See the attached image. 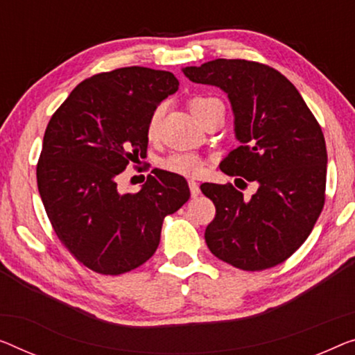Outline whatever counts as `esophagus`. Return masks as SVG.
I'll list each match as a JSON object with an SVG mask.
<instances>
[{
    "label": "esophagus",
    "instance_id": "obj_1",
    "mask_svg": "<svg viewBox=\"0 0 355 355\" xmlns=\"http://www.w3.org/2000/svg\"><path fill=\"white\" fill-rule=\"evenodd\" d=\"M189 184V191H191V196L193 198H198V196L200 194V189H199V184L194 182V180H189L188 182Z\"/></svg>",
    "mask_w": 355,
    "mask_h": 355
}]
</instances>
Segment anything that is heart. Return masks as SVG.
Here are the masks:
<instances>
[{
    "mask_svg": "<svg viewBox=\"0 0 355 355\" xmlns=\"http://www.w3.org/2000/svg\"><path fill=\"white\" fill-rule=\"evenodd\" d=\"M211 102H216V98L194 97L189 100V110H191V113L196 116V118H198L200 111H202ZM161 116H162L161 107L153 111V114L150 118V124H148V134H150V137L156 134L157 125H159V121H161ZM161 166H162V168H166V171L182 173V175H198V173L202 171V161H200L198 156L189 155V153H175V155L166 157V159L161 162Z\"/></svg>",
    "mask_w": 355,
    "mask_h": 355,
    "instance_id": "1",
    "label": "heart"
}]
</instances>
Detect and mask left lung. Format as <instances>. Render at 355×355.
<instances>
[{
  "label": "left lung",
  "mask_w": 355,
  "mask_h": 355,
  "mask_svg": "<svg viewBox=\"0 0 355 355\" xmlns=\"http://www.w3.org/2000/svg\"><path fill=\"white\" fill-rule=\"evenodd\" d=\"M182 71L228 95L241 145L220 168L258 184L250 199L232 184H200L216 209L205 230L207 247L244 271L276 266L308 239L324 207L327 148L320 125L293 84L263 63L216 59Z\"/></svg>",
  "instance_id": "obj_1"
}]
</instances>
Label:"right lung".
Listing matches in <instances>:
<instances>
[{"mask_svg": "<svg viewBox=\"0 0 355 355\" xmlns=\"http://www.w3.org/2000/svg\"><path fill=\"white\" fill-rule=\"evenodd\" d=\"M178 91L171 71L125 67L73 89L46 127L36 167L52 228L73 257L118 276L150 260L162 221L189 199L187 180L156 171L139 193H119L116 177L146 155L148 124Z\"/></svg>", "mask_w": 355, "mask_h": 355, "instance_id": "add662e5", "label": "right lung"}]
</instances>
